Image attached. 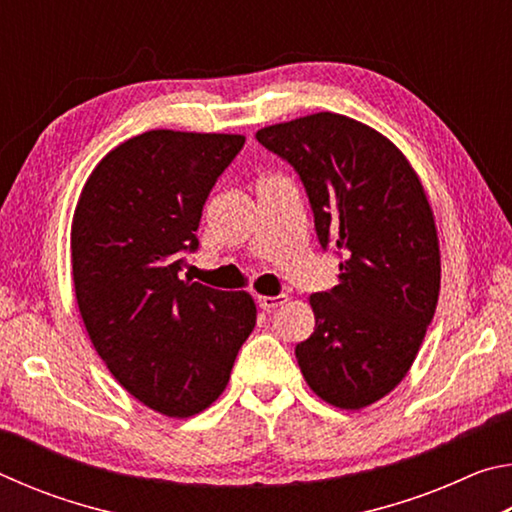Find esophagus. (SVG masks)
<instances>
[{
	"label": "esophagus",
	"mask_w": 512,
	"mask_h": 512,
	"mask_svg": "<svg viewBox=\"0 0 512 512\" xmlns=\"http://www.w3.org/2000/svg\"><path fill=\"white\" fill-rule=\"evenodd\" d=\"M257 302L264 311H273V309H277L280 305H284V302H287V296H259Z\"/></svg>",
	"instance_id": "obj_1"
}]
</instances>
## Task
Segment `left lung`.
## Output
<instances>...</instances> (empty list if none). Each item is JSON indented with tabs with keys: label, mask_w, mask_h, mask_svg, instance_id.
<instances>
[{
	"label": "left lung",
	"mask_w": 512,
	"mask_h": 512,
	"mask_svg": "<svg viewBox=\"0 0 512 512\" xmlns=\"http://www.w3.org/2000/svg\"><path fill=\"white\" fill-rule=\"evenodd\" d=\"M300 173L320 246L339 253V284L309 296L316 327L296 345L320 400L357 411L411 370L440 293V244L418 173L361 121L316 112L257 131Z\"/></svg>",
	"instance_id": "1"
}]
</instances>
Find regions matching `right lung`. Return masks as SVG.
Masks as SVG:
<instances>
[{
    "mask_svg": "<svg viewBox=\"0 0 512 512\" xmlns=\"http://www.w3.org/2000/svg\"><path fill=\"white\" fill-rule=\"evenodd\" d=\"M246 137L146 131L101 158L72 219L83 325L121 386L167 418L205 411L228 386L257 320L246 291L180 280L205 198Z\"/></svg>",
    "mask_w": 512,
    "mask_h": 512,
    "instance_id": "add662e5",
    "label": "right lung"
}]
</instances>
